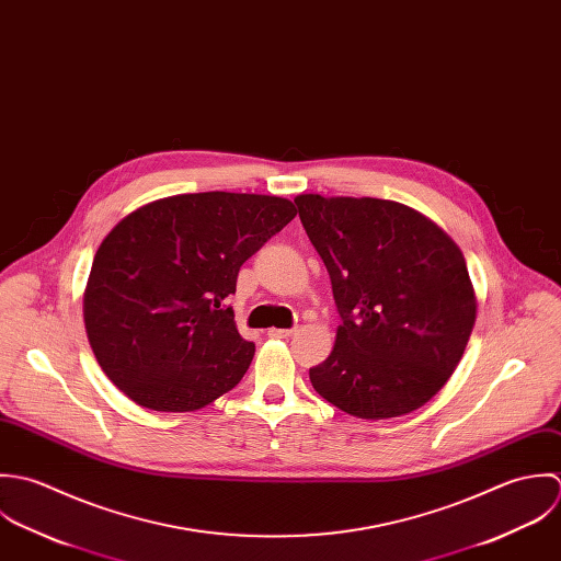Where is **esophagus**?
Instances as JSON below:
<instances>
[{
	"mask_svg": "<svg viewBox=\"0 0 561 561\" xmlns=\"http://www.w3.org/2000/svg\"><path fill=\"white\" fill-rule=\"evenodd\" d=\"M297 332V328H290V330H277V328H271L268 330V336L271 337H290Z\"/></svg>",
	"mask_w": 561,
	"mask_h": 561,
	"instance_id": "1",
	"label": "esophagus"
}]
</instances>
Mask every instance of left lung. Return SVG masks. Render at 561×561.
<instances>
[{
  "label": "left lung",
  "mask_w": 561,
  "mask_h": 561,
  "mask_svg": "<svg viewBox=\"0 0 561 561\" xmlns=\"http://www.w3.org/2000/svg\"><path fill=\"white\" fill-rule=\"evenodd\" d=\"M332 279L340 325L314 390L359 419L425 405L459 364L477 317L466 260L421 213L386 199L299 195Z\"/></svg>",
  "instance_id": "obj_1"
}]
</instances>
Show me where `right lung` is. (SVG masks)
Returning <instances> with one entry per match:
<instances>
[{
  "mask_svg": "<svg viewBox=\"0 0 561 561\" xmlns=\"http://www.w3.org/2000/svg\"><path fill=\"white\" fill-rule=\"evenodd\" d=\"M295 215L282 197L217 191L147 204L116 225L84 293L89 342L114 386L156 412H193L231 390L255 344L225 299Z\"/></svg>",
  "mask_w": 561,
  "mask_h": 561,
  "instance_id": "1",
  "label": "right lung"
}]
</instances>
